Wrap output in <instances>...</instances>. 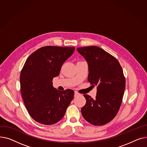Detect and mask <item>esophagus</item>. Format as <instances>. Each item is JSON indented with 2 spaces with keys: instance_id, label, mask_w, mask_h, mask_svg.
Returning <instances> with one entry per match:
<instances>
[{
  "instance_id": "34e87169",
  "label": "esophagus",
  "mask_w": 147,
  "mask_h": 147,
  "mask_svg": "<svg viewBox=\"0 0 147 147\" xmlns=\"http://www.w3.org/2000/svg\"><path fill=\"white\" fill-rule=\"evenodd\" d=\"M80 94L79 92H78L77 91H75V94H74V97H78V96H80Z\"/></svg>"
}]
</instances>
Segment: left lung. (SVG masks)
I'll return each mask as SVG.
<instances>
[{"mask_svg": "<svg viewBox=\"0 0 147 147\" xmlns=\"http://www.w3.org/2000/svg\"><path fill=\"white\" fill-rule=\"evenodd\" d=\"M76 50L88 62V81L92 87L97 86L95 99L84 94L86 104L82 115L93 125H106L115 117L122 102L126 81L122 66L116 57L97 46Z\"/></svg>", "mask_w": 147, "mask_h": 147, "instance_id": "1", "label": "left lung"}]
</instances>
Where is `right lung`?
I'll return each instance as SVG.
<instances>
[{
	"label": "right lung",
	"mask_w": 147,
	"mask_h": 147,
	"mask_svg": "<svg viewBox=\"0 0 147 147\" xmlns=\"http://www.w3.org/2000/svg\"><path fill=\"white\" fill-rule=\"evenodd\" d=\"M74 50V47L45 46L26 60L20 75L21 92L26 109L36 122L47 125L58 122L73 100L72 90L59 91L52 81Z\"/></svg>",
	"instance_id": "right-lung-1"
}]
</instances>
